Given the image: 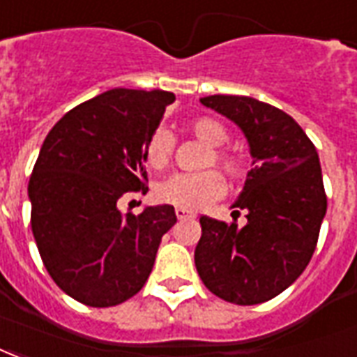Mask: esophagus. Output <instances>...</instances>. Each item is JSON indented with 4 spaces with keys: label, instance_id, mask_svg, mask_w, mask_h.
Masks as SVG:
<instances>
[{
    "label": "esophagus",
    "instance_id": "34e87169",
    "mask_svg": "<svg viewBox=\"0 0 357 357\" xmlns=\"http://www.w3.org/2000/svg\"><path fill=\"white\" fill-rule=\"evenodd\" d=\"M176 215H178V219H181V221H183V219L195 218V213L187 212V210H181V208H176Z\"/></svg>",
    "mask_w": 357,
    "mask_h": 357
}]
</instances>
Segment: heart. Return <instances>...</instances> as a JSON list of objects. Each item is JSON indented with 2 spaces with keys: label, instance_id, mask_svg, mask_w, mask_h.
Returning a JSON list of instances; mask_svg holds the SVG:
<instances>
[{
  "label": "heart",
  "instance_id": "obj_1",
  "mask_svg": "<svg viewBox=\"0 0 357 357\" xmlns=\"http://www.w3.org/2000/svg\"><path fill=\"white\" fill-rule=\"evenodd\" d=\"M195 138L212 147L206 166L215 165L231 179L240 181L245 176V160L242 155L225 149L229 142L227 126L213 117H197L187 125ZM174 153V136L168 130H157L145 147V162L153 170H165ZM225 181L215 170L200 174H176L155 189V199L160 204L176 206L187 212H197L223 197Z\"/></svg>",
  "mask_w": 357,
  "mask_h": 357
}]
</instances>
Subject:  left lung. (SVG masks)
I'll return each mask as SVG.
<instances>
[{
    "mask_svg": "<svg viewBox=\"0 0 357 357\" xmlns=\"http://www.w3.org/2000/svg\"><path fill=\"white\" fill-rule=\"evenodd\" d=\"M242 128L253 168L232 208L248 223L202 215L195 265L204 286L234 305H259L291 286L312 259L327 210L318 151L287 113L250 96L200 98Z\"/></svg>",
    "mask_w": 357,
    "mask_h": 357,
    "instance_id": "1",
    "label": "left lung"
}]
</instances>
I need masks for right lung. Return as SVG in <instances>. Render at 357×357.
Here are the masks:
<instances>
[{
  "label": "right lung",
  "instance_id": "obj_1",
  "mask_svg": "<svg viewBox=\"0 0 357 357\" xmlns=\"http://www.w3.org/2000/svg\"><path fill=\"white\" fill-rule=\"evenodd\" d=\"M166 91L113 89L68 112L47 134L28 183L31 232L56 286L86 306H115L144 287L174 206L123 215L126 192L147 191L145 147Z\"/></svg>",
  "mask_w": 357,
  "mask_h": 357
}]
</instances>
